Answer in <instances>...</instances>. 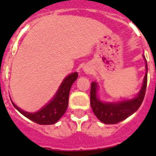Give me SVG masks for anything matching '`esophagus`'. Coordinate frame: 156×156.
<instances>
[{
	"mask_svg": "<svg viewBox=\"0 0 156 156\" xmlns=\"http://www.w3.org/2000/svg\"><path fill=\"white\" fill-rule=\"evenodd\" d=\"M86 73H90V69H85Z\"/></svg>",
	"mask_w": 156,
	"mask_h": 156,
	"instance_id": "esophagus-1",
	"label": "esophagus"
}]
</instances>
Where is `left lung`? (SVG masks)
Masks as SVG:
<instances>
[{
	"label": "left lung",
	"mask_w": 156,
	"mask_h": 156,
	"mask_svg": "<svg viewBox=\"0 0 156 156\" xmlns=\"http://www.w3.org/2000/svg\"><path fill=\"white\" fill-rule=\"evenodd\" d=\"M147 73L143 79V87L138 95L132 100H124L117 103H104L97 97V83H91L90 87V106L97 118L104 124H116L134 113L141 106L145 96L147 84V64L145 56Z\"/></svg>",
	"instance_id": "8db88e82"
}]
</instances>
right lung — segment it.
<instances>
[{
  "mask_svg": "<svg viewBox=\"0 0 156 156\" xmlns=\"http://www.w3.org/2000/svg\"><path fill=\"white\" fill-rule=\"evenodd\" d=\"M78 78V73H73L66 77L60 86L57 92L51 101L36 112H27L19 108L13 104L17 110L35 123L40 125H52L59 121V119L66 112L69 104V90L73 84Z\"/></svg>",
  "mask_w": 156,
  "mask_h": 156,
  "instance_id": "add662e5",
  "label": "right lung"
}]
</instances>
